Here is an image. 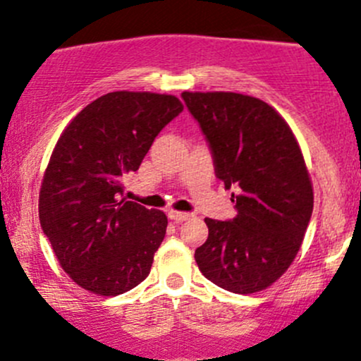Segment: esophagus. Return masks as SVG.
<instances>
[{
    "mask_svg": "<svg viewBox=\"0 0 361 361\" xmlns=\"http://www.w3.org/2000/svg\"><path fill=\"white\" fill-rule=\"evenodd\" d=\"M169 216L172 220H176V222H184V220H188V219H191V213H185V212H176V210H172L169 213Z\"/></svg>",
    "mask_w": 361,
    "mask_h": 361,
    "instance_id": "34e87169",
    "label": "esophagus"
}]
</instances>
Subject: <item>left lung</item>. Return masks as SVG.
I'll list each match as a JSON object with an SVG mask.
<instances>
[{
  "label": "left lung",
  "mask_w": 361,
  "mask_h": 361,
  "mask_svg": "<svg viewBox=\"0 0 361 361\" xmlns=\"http://www.w3.org/2000/svg\"><path fill=\"white\" fill-rule=\"evenodd\" d=\"M200 122L215 173L238 215L204 219L196 250L201 274L219 288L253 294L272 286L296 258L313 212V185L293 130L275 108L239 92H182Z\"/></svg>",
  "instance_id": "8db88e82"
}]
</instances>
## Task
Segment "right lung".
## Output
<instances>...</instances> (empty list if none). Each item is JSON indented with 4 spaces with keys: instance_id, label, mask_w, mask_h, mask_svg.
<instances>
[{
    "instance_id": "1",
    "label": "right lung",
    "mask_w": 361,
    "mask_h": 361,
    "mask_svg": "<svg viewBox=\"0 0 361 361\" xmlns=\"http://www.w3.org/2000/svg\"><path fill=\"white\" fill-rule=\"evenodd\" d=\"M184 110L172 94L115 91L84 106L58 137L39 192V220L75 284L118 296L149 275L169 220L122 195L158 133Z\"/></svg>"
}]
</instances>
